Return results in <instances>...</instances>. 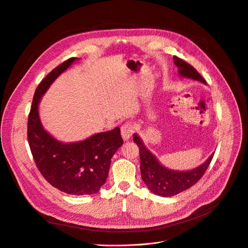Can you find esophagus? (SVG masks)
<instances>
[{
  "mask_svg": "<svg viewBox=\"0 0 248 248\" xmlns=\"http://www.w3.org/2000/svg\"><path fill=\"white\" fill-rule=\"evenodd\" d=\"M121 133H122V137L124 140H129L131 138V136H133L135 133V125L131 123H125L121 127Z\"/></svg>",
  "mask_w": 248,
  "mask_h": 248,
  "instance_id": "esophagus-1",
  "label": "esophagus"
}]
</instances>
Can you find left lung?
<instances>
[{
    "instance_id": "1",
    "label": "left lung",
    "mask_w": 248,
    "mask_h": 248,
    "mask_svg": "<svg viewBox=\"0 0 248 248\" xmlns=\"http://www.w3.org/2000/svg\"><path fill=\"white\" fill-rule=\"evenodd\" d=\"M173 61L181 77L200 80L203 84H206L205 79L191 64L176 56L173 57ZM134 141L140 148V173L143 183L154 193L164 197L173 196L194 186L206 171L214 155L212 154L208 159L199 168L188 171H176L162 167L156 157L147 150L140 137L136 134L134 135Z\"/></svg>"
}]
</instances>
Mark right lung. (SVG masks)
Listing matches in <instances>:
<instances>
[{
	"label": "right lung",
	"instance_id": "add662e5",
	"mask_svg": "<svg viewBox=\"0 0 248 248\" xmlns=\"http://www.w3.org/2000/svg\"><path fill=\"white\" fill-rule=\"evenodd\" d=\"M76 60L62 62L36 89L28 118V141L38 170L49 185L68 194L85 195L96 193L104 186L110 159L124 141L120 127L73 143L58 141L44 129L38 110L41 97Z\"/></svg>",
	"mask_w": 248,
	"mask_h": 248
}]
</instances>
